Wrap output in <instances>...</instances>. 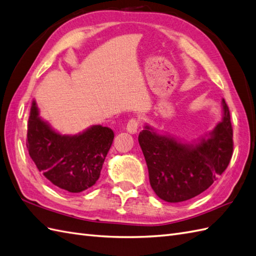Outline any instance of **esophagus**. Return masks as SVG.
Listing matches in <instances>:
<instances>
[{
    "label": "esophagus",
    "mask_w": 256,
    "mask_h": 256,
    "mask_svg": "<svg viewBox=\"0 0 256 256\" xmlns=\"http://www.w3.org/2000/svg\"><path fill=\"white\" fill-rule=\"evenodd\" d=\"M140 124V120L137 119V118H132V119H130L126 126L128 132L135 134L137 132V130H138Z\"/></svg>",
    "instance_id": "esophagus-1"
}]
</instances>
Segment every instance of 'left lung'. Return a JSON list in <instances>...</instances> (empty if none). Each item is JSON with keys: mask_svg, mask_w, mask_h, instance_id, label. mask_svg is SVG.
Returning a JSON list of instances; mask_svg holds the SVG:
<instances>
[{"mask_svg": "<svg viewBox=\"0 0 256 256\" xmlns=\"http://www.w3.org/2000/svg\"><path fill=\"white\" fill-rule=\"evenodd\" d=\"M224 116L196 145H187L146 126L138 142L148 166L150 186L160 199L176 203L200 194L227 168L232 156L230 114L222 100Z\"/></svg>", "mask_w": 256, "mask_h": 256, "instance_id": "obj_1", "label": "left lung"}]
</instances>
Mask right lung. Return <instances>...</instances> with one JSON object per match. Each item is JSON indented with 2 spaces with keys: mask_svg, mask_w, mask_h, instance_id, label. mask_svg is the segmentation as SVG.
Returning a JSON list of instances; mask_svg holds the SVG:
<instances>
[{
  "mask_svg": "<svg viewBox=\"0 0 256 256\" xmlns=\"http://www.w3.org/2000/svg\"><path fill=\"white\" fill-rule=\"evenodd\" d=\"M112 130L94 126L74 135H60L38 116L34 102L26 146L36 168L52 184L78 194L94 186L114 142Z\"/></svg>",
  "mask_w": 256,
  "mask_h": 256,
  "instance_id": "right-lung-1",
  "label": "right lung"
}]
</instances>
